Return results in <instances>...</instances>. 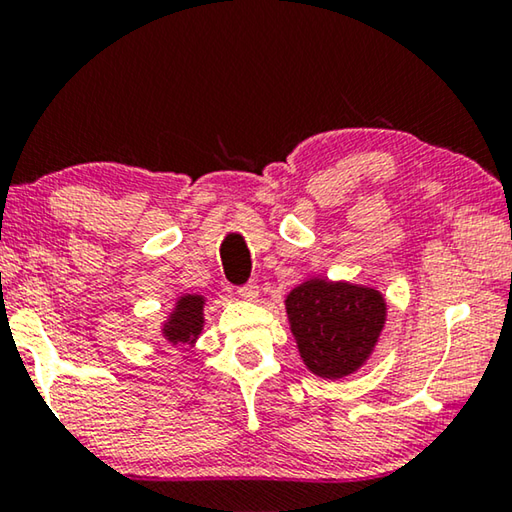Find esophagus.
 <instances>
[{"mask_svg": "<svg viewBox=\"0 0 512 512\" xmlns=\"http://www.w3.org/2000/svg\"><path fill=\"white\" fill-rule=\"evenodd\" d=\"M239 296L244 300H257L259 298V287L255 280H250L244 287H239Z\"/></svg>", "mask_w": 512, "mask_h": 512, "instance_id": "esophagus-1", "label": "esophagus"}]
</instances>
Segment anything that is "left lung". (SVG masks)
Instances as JSON below:
<instances>
[{
	"mask_svg": "<svg viewBox=\"0 0 512 512\" xmlns=\"http://www.w3.org/2000/svg\"><path fill=\"white\" fill-rule=\"evenodd\" d=\"M284 305L302 361L323 379L357 372L386 323V300L377 289L323 277L298 284Z\"/></svg>",
	"mask_w": 512,
	"mask_h": 512,
	"instance_id": "1",
	"label": "left lung"
}]
</instances>
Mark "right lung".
<instances>
[{"instance_id": "add662e5", "label": "right lung", "mask_w": 512, "mask_h": 512, "mask_svg": "<svg viewBox=\"0 0 512 512\" xmlns=\"http://www.w3.org/2000/svg\"><path fill=\"white\" fill-rule=\"evenodd\" d=\"M203 305L205 298L198 296V293H185L176 300V307L164 320L162 325V336L171 345H194L198 334L203 332Z\"/></svg>"}]
</instances>
